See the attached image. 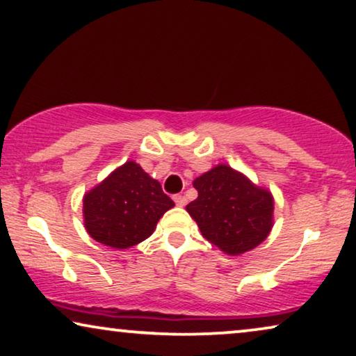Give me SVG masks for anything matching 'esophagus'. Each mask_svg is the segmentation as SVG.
Masks as SVG:
<instances>
[{
    "mask_svg": "<svg viewBox=\"0 0 356 356\" xmlns=\"http://www.w3.org/2000/svg\"><path fill=\"white\" fill-rule=\"evenodd\" d=\"M174 201H176V204L180 206V208L187 204V198H185V196H182V195H176V196H174Z\"/></svg>",
    "mask_w": 356,
    "mask_h": 356,
    "instance_id": "34e87169",
    "label": "esophagus"
}]
</instances>
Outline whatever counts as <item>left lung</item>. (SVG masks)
<instances>
[{
	"label": "left lung",
	"instance_id": "8db88e82",
	"mask_svg": "<svg viewBox=\"0 0 356 356\" xmlns=\"http://www.w3.org/2000/svg\"><path fill=\"white\" fill-rule=\"evenodd\" d=\"M193 187L198 198L187 204V212L201 235L222 252L240 256L257 248L272 232V192L229 164H217L201 174Z\"/></svg>",
	"mask_w": 356,
	"mask_h": 356
}]
</instances>
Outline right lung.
Listing matches in <instances>:
<instances>
[{"instance_id": "obj_1", "label": "right lung", "mask_w": 356, "mask_h": 356, "mask_svg": "<svg viewBox=\"0 0 356 356\" xmlns=\"http://www.w3.org/2000/svg\"><path fill=\"white\" fill-rule=\"evenodd\" d=\"M174 208L158 180L136 161H126L84 193V229L97 243L127 249L147 240L158 220Z\"/></svg>"}]
</instances>
